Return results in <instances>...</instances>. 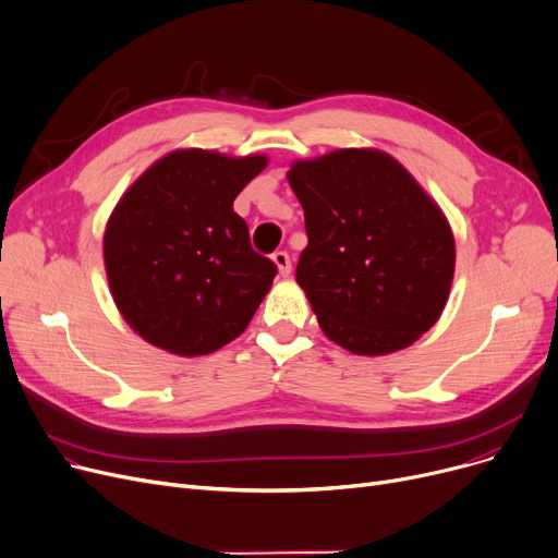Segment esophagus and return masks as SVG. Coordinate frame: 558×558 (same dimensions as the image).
<instances>
[{
	"instance_id": "34e87169",
	"label": "esophagus",
	"mask_w": 558,
	"mask_h": 558,
	"mask_svg": "<svg viewBox=\"0 0 558 558\" xmlns=\"http://www.w3.org/2000/svg\"><path fill=\"white\" fill-rule=\"evenodd\" d=\"M274 262H276L280 276H289L291 274V259H289L287 251H276L274 253Z\"/></svg>"
}]
</instances>
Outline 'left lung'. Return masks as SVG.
Listing matches in <instances>:
<instances>
[{
    "label": "left lung",
    "instance_id": "left-lung-1",
    "mask_svg": "<svg viewBox=\"0 0 558 558\" xmlns=\"http://www.w3.org/2000/svg\"><path fill=\"white\" fill-rule=\"evenodd\" d=\"M305 210L296 282L318 326L357 355L414 343L441 316L452 230L409 171L375 149H339L287 173Z\"/></svg>",
    "mask_w": 558,
    "mask_h": 558
}]
</instances>
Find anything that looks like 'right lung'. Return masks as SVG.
I'll return each instance as SVG.
<instances>
[{
  "instance_id": "right-lung-1",
  "label": "right lung",
  "mask_w": 558,
  "mask_h": 558,
  "mask_svg": "<svg viewBox=\"0 0 558 558\" xmlns=\"http://www.w3.org/2000/svg\"><path fill=\"white\" fill-rule=\"evenodd\" d=\"M264 167V156L173 151L117 203L104 238L106 274L140 337L194 357L246 330L278 267L253 251L232 201Z\"/></svg>"
}]
</instances>
